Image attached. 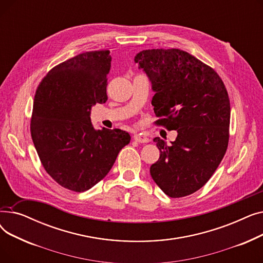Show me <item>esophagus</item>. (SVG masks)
Instances as JSON below:
<instances>
[{
  "label": "esophagus",
  "instance_id": "1",
  "mask_svg": "<svg viewBox=\"0 0 263 263\" xmlns=\"http://www.w3.org/2000/svg\"><path fill=\"white\" fill-rule=\"evenodd\" d=\"M133 139H134L135 142L142 143V144H145V143H149V142H150L149 137H147L146 135H142V134H135V135L133 136Z\"/></svg>",
  "mask_w": 263,
  "mask_h": 263
}]
</instances>
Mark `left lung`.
<instances>
[{
    "mask_svg": "<svg viewBox=\"0 0 263 263\" xmlns=\"http://www.w3.org/2000/svg\"><path fill=\"white\" fill-rule=\"evenodd\" d=\"M134 63L151 83L157 123L178 133L170 146L155 137L161 155L150 175L170 197L190 195L208 182L225 156L230 122L226 87L212 68L179 49L143 50Z\"/></svg>",
    "mask_w": 263,
    "mask_h": 263,
    "instance_id": "obj_1",
    "label": "left lung"
}]
</instances>
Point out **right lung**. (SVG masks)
<instances>
[{
  "label": "right lung",
  "mask_w": 263,
  "mask_h": 263,
  "mask_svg": "<svg viewBox=\"0 0 263 263\" xmlns=\"http://www.w3.org/2000/svg\"><path fill=\"white\" fill-rule=\"evenodd\" d=\"M109 51L77 55L54 67L39 84L33 105L31 135L47 173L62 186L84 192L107 175L128 132L96 130V103H105Z\"/></svg>",
  "instance_id": "add662e5"
}]
</instances>
